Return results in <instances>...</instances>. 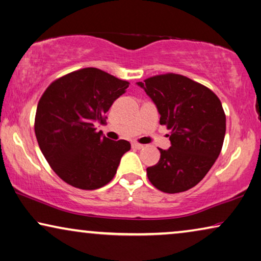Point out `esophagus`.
<instances>
[{
	"label": "esophagus",
	"mask_w": 261,
	"mask_h": 261,
	"mask_svg": "<svg viewBox=\"0 0 261 261\" xmlns=\"http://www.w3.org/2000/svg\"><path fill=\"white\" fill-rule=\"evenodd\" d=\"M132 147L135 149H141V148H143V145H141V143H138V142H133L132 143Z\"/></svg>",
	"instance_id": "obj_1"
}]
</instances>
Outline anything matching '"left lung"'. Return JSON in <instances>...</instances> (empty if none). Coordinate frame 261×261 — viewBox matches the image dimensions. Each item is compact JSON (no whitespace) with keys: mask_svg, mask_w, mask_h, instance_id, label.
<instances>
[{"mask_svg":"<svg viewBox=\"0 0 261 261\" xmlns=\"http://www.w3.org/2000/svg\"><path fill=\"white\" fill-rule=\"evenodd\" d=\"M156 105L160 124L171 130V147L159 148L158 164L147 168L150 184L180 193L201 181L221 152L226 115L219 97L199 82L167 73L138 82Z\"/></svg>","mask_w":261,"mask_h":261,"instance_id":"8db88e82","label":"left lung"}]
</instances>
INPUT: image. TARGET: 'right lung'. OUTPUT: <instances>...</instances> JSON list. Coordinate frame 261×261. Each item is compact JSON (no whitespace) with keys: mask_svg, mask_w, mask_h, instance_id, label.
Returning a JSON list of instances; mask_svg holds the SVG:
<instances>
[{"mask_svg":"<svg viewBox=\"0 0 261 261\" xmlns=\"http://www.w3.org/2000/svg\"><path fill=\"white\" fill-rule=\"evenodd\" d=\"M129 82L97 68H82L53 81L37 103L34 129L53 171L70 186L93 191L116 174L126 140L112 141L96 132Z\"/></svg>","mask_w":261,"mask_h":261,"instance_id":"add662e5","label":"right lung"}]
</instances>
